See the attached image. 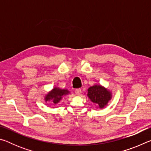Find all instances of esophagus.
Segmentation results:
<instances>
[{"mask_svg": "<svg viewBox=\"0 0 151 151\" xmlns=\"http://www.w3.org/2000/svg\"><path fill=\"white\" fill-rule=\"evenodd\" d=\"M81 92H82V91L81 88H77L75 90V93H76V94H77V95H80V94H81Z\"/></svg>", "mask_w": 151, "mask_h": 151, "instance_id": "obj_1", "label": "esophagus"}]
</instances>
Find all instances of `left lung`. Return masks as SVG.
Listing matches in <instances>:
<instances>
[{
    "mask_svg": "<svg viewBox=\"0 0 151 151\" xmlns=\"http://www.w3.org/2000/svg\"><path fill=\"white\" fill-rule=\"evenodd\" d=\"M87 96L93 103H95L100 109L107 105L111 99V93L101 85H94L88 89Z\"/></svg>",
    "mask_w": 151,
    "mask_h": 151,
    "instance_id": "left-lung-1",
    "label": "left lung"
}]
</instances>
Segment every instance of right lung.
Returning a JSON list of instances; mask_svg holds the SVG:
<instances>
[{
  "label": "right lung",
  "instance_id": "add662e5",
  "mask_svg": "<svg viewBox=\"0 0 151 151\" xmlns=\"http://www.w3.org/2000/svg\"><path fill=\"white\" fill-rule=\"evenodd\" d=\"M69 93V91L66 89H60L59 88H54L46 95L45 100L46 102L51 101L52 103L57 104L62 99L63 96Z\"/></svg>",
  "mask_w": 151,
  "mask_h": 151
}]
</instances>
